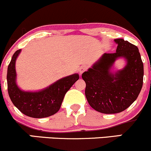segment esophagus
<instances>
[{
  "instance_id": "1",
  "label": "esophagus",
  "mask_w": 151,
  "mask_h": 151,
  "mask_svg": "<svg viewBox=\"0 0 151 151\" xmlns=\"http://www.w3.org/2000/svg\"><path fill=\"white\" fill-rule=\"evenodd\" d=\"M88 66H87V65H83V66H81V67L80 68V74H82L84 71H86L87 69H88Z\"/></svg>"
}]
</instances>
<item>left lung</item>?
<instances>
[{
	"label": "left lung",
	"mask_w": 151,
	"mask_h": 151,
	"mask_svg": "<svg viewBox=\"0 0 151 151\" xmlns=\"http://www.w3.org/2000/svg\"><path fill=\"white\" fill-rule=\"evenodd\" d=\"M116 53H104L82 74L86 83L85 96L93 109L103 114H116L129 107L138 97L143 83V63L138 48L119 38ZM124 58L126 65L111 71L114 63Z\"/></svg>",
	"instance_id": "left-lung-1"
}]
</instances>
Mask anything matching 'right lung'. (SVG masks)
<instances>
[{"mask_svg": "<svg viewBox=\"0 0 151 151\" xmlns=\"http://www.w3.org/2000/svg\"><path fill=\"white\" fill-rule=\"evenodd\" d=\"M21 49L13 55L8 66V93L13 104L24 115L32 118H45L58 111L66 92L80 78L78 74L63 77L39 91H24L17 84L16 61Z\"/></svg>", "mask_w": 151, "mask_h": 151, "instance_id": "add662e5", "label": "right lung"}]
</instances>
